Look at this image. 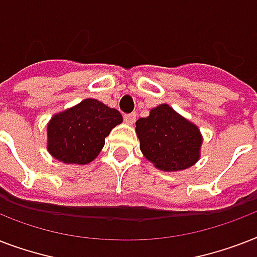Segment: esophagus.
<instances>
[{"mask_svg": "<svg viewBox=\"0 0 257 257\" xmlns=\"http://www.w3.org/2000/svg\"><path fill=\"white\" fill-rule=\"evenodd\" d=\"M124 120L126 124H133L136 121V113H128V114H124Z\"/></svg>", "mask_w": 257, "mask_h": 257, "instance_id": "1", "label": "esophagus"}]
</instances>
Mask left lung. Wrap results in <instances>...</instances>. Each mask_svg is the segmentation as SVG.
Returning a JSON list of instances; mask_svg holds the SVG:
<instances>
[{"label": "left lung", "instance_id": "8db88e82", "mask_svg": "<svg viewBox=\"0 0 257 257\" xmlns=\"http://www.w3.org/2000/svg\"><path fill=\"white\" fill-rule=\"evenodd\" d=\"M136 132L141 152L163 171L187 169L199 160L200 131L169 105H159L148 117L137 120Z\"/></svg>", "mask_w": 257, "mask_h": 257}]
</instances>
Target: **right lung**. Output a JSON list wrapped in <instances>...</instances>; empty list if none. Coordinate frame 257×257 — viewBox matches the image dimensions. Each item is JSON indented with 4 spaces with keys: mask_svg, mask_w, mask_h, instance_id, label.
Here are the masks:
<instances>
[{
    "mask_svg": "<svg viewBox=\"0 0 257 257\" xmlns=\"http://www.w3.org/2000/svg\"><path fill=\"white\" fill-rule=\"evenodd\" d=\"M122 122L117 109L86 98L58 113L48 125V151L66 164H88L94 160L116 125Z\"/></svg>",
    "mask_w": 257,
    "mask_h": 257,
    "instance_id": "add662e5",
    "label": "right lung"
}]
</instances>
